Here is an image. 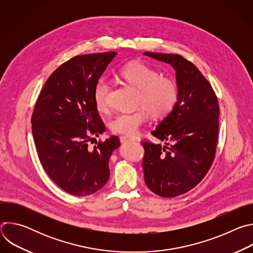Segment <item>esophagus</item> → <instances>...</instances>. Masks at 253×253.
Instances as JSON below:
<instances>
[{
  "instance_id": "esophagus-1",
  "label": "esophagus",
  "mask_w": 253,
  "mask_h": 253,
  "mask_svg": "<svg viewBox=\"0 0 253 253\" xmlns=\"http://www.w3.org/2000/svg\"><path fill=\"white\" fill-rule=\"evenodd\" d=\"M132 140H133V139L130 138V137H126V136H121V137H120V142H121V143H127V142L132 141Z\"/></svg>"
}]
</instances>
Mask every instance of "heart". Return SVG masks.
Instances as JSON below:
<instances>
[{"instance_id":"heart-1","label":"heart","mask_w":253,"mask_h":253,"mask_svg":"<svg viewBox=\"0 0 253 253\" xmlns=\"http://www.w3.org/2000/svg\"><path fill=\"white\" fill-rule=\"evenodd\" d=\"M120 77L130 86L138 90L137 106L133 112H121L110 121V129L115 134L134 136L140 127L146 123L149 114L154 118H162L171 110L177 100V86L175 82L150 66L133 62L124 66L119 71ZM110 83L106 79H100L94 89V101L99 110H105L109 102Z\"/></svg>"}]
</instances>
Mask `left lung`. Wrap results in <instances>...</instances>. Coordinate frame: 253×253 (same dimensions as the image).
I'll list each match as a JSON object with an SVG mask.
<instances>
[{
    "label": "left lung",
    "instance_id": "left-lung-1",
    "mask_svg": "<svg viewBox=\"0 0 253 253\" xmlns=\"http://www.w3.org/2000/svg\"><path fill=\"white\" fill-rule=\"evenodd\" d=\"M176 72L177 102L151 134L164 145L142 142L144 180L155 194L172 198L194 188L214 160L219 106L210 83L188 60L177 54L145 52Z\"/></svg>",
    "mask_w": 253,
    "mask_h": 253
}]
</instances>
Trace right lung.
<instances>
[{
    "mask_svg": "<svg viewBox=\"0 0 253 253\" xmlns=\"http://www.w3.org/2000/svg\"><path fill=\"white\" fill-rule=\"evenodd\" d=\"M116 55L89 54L65 62L46 81L35 105L32 133L40 162L53 181L72 195H91L107 183L109 158L120 146L117 136L89 146L105 131L94 89Z\"/></svg>",
    "mask_w": 253,
    "mask_h": 253,
    "instance_id": "obj_1",
    "label": "right lung"
}]
</instances>
